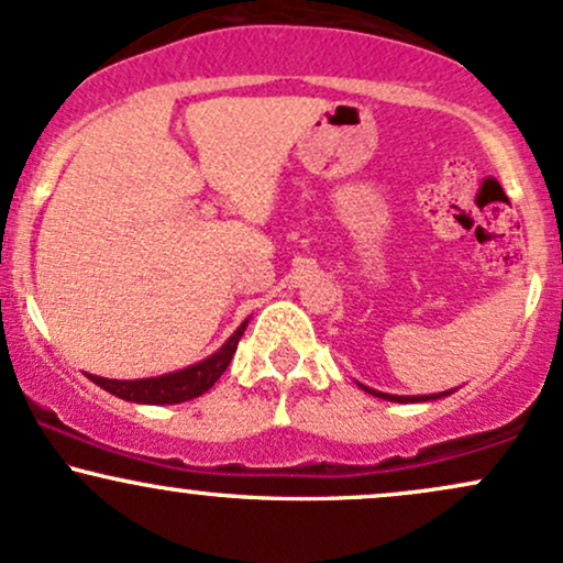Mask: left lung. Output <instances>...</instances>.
Instances as JSON below:
<instances>
[{
	"label": "left lung",
	"instance_id": "1",
	"mask_svg": "<svg viewBox=\"0 0 563 563\" xmlns=\"http://www.w3.org/2000/svg\"><path fill=\"white\" fill-rule=\"evenodd\" d=\"M360 389L367 391V394H373V397H378V399H389V402H399V405H407V402H429V399L450 397V394L455 391V389H450V391H439V394H418V397H399V394L376 391V389H371V386H365V384H360Z\"/></svg>",
	"mask_w": 563,
	"mask_h": 563
}]
</instances>
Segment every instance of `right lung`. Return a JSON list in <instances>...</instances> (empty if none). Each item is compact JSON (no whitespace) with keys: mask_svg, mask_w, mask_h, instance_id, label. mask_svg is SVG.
Wrapping results in <instances>:
<instances>
[{"mask_svg":"<svg viewBox=\"0 0 563 563\" xmlns=\"http://www.w3.org/2000/svg\"><path fill=\"white\" fill-rule=\"evenodd\" d=\"M249 325V320H243L238 325V331L224 341L222 346L217 349L214 354H209L200 363L183 367V371L174 373H164V376L156 378H137V380H115V378H100L87 373V378L92 384L100 386V389L111 391L113 397L126 399V402H137V405H179L187 402V399H196L203 391H209L211 386L217 384L219 376L228 371L232 354H235L238 341Z\"/></svg>","mask_w":563,"mask_h":563,"instance_id":"right-lung-1","label":"right lung"}]
</instances>
